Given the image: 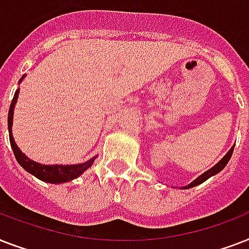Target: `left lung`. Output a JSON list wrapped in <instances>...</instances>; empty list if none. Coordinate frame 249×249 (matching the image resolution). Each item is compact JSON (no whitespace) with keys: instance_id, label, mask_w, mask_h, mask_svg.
<instances>
[{"instance_id":"obj_1","label":"left lung","mask_w":249,"mask_h":249,"mask_svg":"<svg viewBox=\"0 0 249 249\" xmlns=\"http://www.w3.org/2000/svg\"><path fill=\"white\" fill-rule=\"evenodd\" d=\"M234 146H235V144H234ZM234 146H232V147L230 148V150H229L228 152H226V155H225L224 158H222V159H221L220 161H218V163L216 164V165L212 166L211 169H208V170H207V172H204V173H203V174H200L199 177L195 178V179H194V181L191 182V183H189V185H187V186H183V187H181V189L187 190V189H191V187H195V186L200 185V183H203V182H204V181H207V179L212 177V176H216L217 173H220L221 170L224 169L225 166H226V164L229 163V160H230V158H231L232 151H234Z\"/></svg>"}]
</instances>
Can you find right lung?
Returning <instances> with one entry per match:
<instances>
[{
    "label": "right lung",
    "instance_id": "add662e5",
    "mask_svg": "<svg viewBox=\"0 0 249 249\" xmlns=\"http://www.w3.org/2000/svg\"><path fill=\"white\" fill-rule=\"evenodd\" d=\"M25 75L23 76L19 81L21 83V80L24 79ZM19 90L17 89L15 94H14L13 101L10 105L9 109V117H7V126H9V138L10 143H11V148H13L14 155L17 158L18 163L20 164L23 169H25L28 173L35 176L36 178L41 179V181L48 182V183H64V182H70L75 178L80 177L81 174L85 172L88 168L93 165L94 160L97 159V156H94L91 159H89L85 163L81 164H72V165H63V164H55V165H46V164H40L31 160L28 156L21 152V150L18 147V144L15 143V140L13 137V119H14V108L17 105L18 97H19Z\"/></svg>",
    "mask_w": 249,
    "mask_h": 249
}]
</instances>
